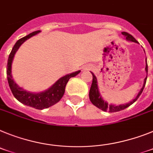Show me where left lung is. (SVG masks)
<instances>
[{
	"label": "left lung",
	"instance_id": "left-lung-1",
	"mask_svg": "<svg viewBox=\"0 0 153 153\" xmlns=\"http://www.w3.org/2000/svg\"><path fill=\"white\" fill-rule=\"evenodd\" d=\"M122 34L126 37V40L130 41V42L138 43V42L135 39V38H134V37L132 36V35H131L130 34H128V33L125 32L124 31V32H122ZM146 73L148 74V65H147V62H146ZM91 73V75H92V83H91V88H90V91H89L90 101H91V103H92L94 105L96 106L97 108H100V109H102V111H108V112H116V111H121V110H124L125 108H128V106H130L131 105L133 104L134 102L139 99V97L140 96V95L142 94V92H143L145 85H146V79H147V76H146V78L144 79V83H143V88H141L139 92L138 93L137 96L135 97L133 100L129 102L128 103H126V104L119 105H114L112 104L109 105L108 102H105L104 99H102L99 91V86H98V82H97L96 77L95 76V75H94L92 72Z\"/></svg>",
	"mask_w": 153,
	"mask_h": 153
}]
</instances>
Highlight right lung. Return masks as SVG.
<instances>
[{
  "instance_id": "right-lung-1",
  "label": "right lung",
  "mask_w": 153,
  "mask_h": 153,
  "mask_svg": "<svg viewBox=\"0 0 153 153\" xmlns=\"http://www.w3.org/2000/svg\"><path fill=\"white\" fill-rule=\"evenodd\" d=\"M41 32V30H36L34 32L30 33L27 36L21 38L16 42L14 45L12 50L9 54L7 65V82H8L10 88L12 91L13 95L18 99L20 102L25 105L30 106L36 109H44L54 105L61 100L62 96L65 93V88L67 85L68 82L71 78L76 76L78 74L80 73L81 71H77L75 72L71 73L68 75L59 78L51 87L48 89L38 93H33L27 91L23 89L22 88L19 87L16 84L11 75V65H12L13 59H14V54L17 52L19 47L28 38H31L35 34Z\"/></svg>"
}]
</instances>
